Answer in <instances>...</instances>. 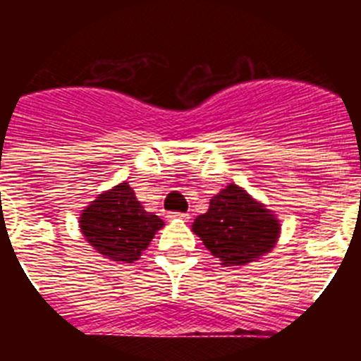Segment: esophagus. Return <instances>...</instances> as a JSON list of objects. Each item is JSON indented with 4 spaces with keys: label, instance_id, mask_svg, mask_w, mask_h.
Returning <instances> with one entry per match:
<instances>
[{
    "label": "esophagus",
    "instance_id": "34e87169",
    "mask_svg": "<svg viewBox=\"0 0 361 361\" xmlns=\"http://www.w3.org/2000/svg\"><path fill=\"white\" fill-rule=\"evenodd\" d=\"M170 219H180V220H188L190 219V215L188 213H170Z\"/></svg>",
    "mask_w": 361,
    "mask_h": 361
}]
</instances>
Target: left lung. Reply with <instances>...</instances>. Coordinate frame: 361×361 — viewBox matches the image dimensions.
<instances>
[{
    "label": "left lung",
    "instance_id": "left-lung-1",
    "mask_svg": "<svg viewBox=\"0 0 361 361\" xmlns=\"http://www.w3.org/2000/svg\"><path fill=\"white\" fill-rule=\"evenodd\" d=\"M280 229L275 213L237 184L213 195L208 212L191 224V231L226 267L247 266L271 253Z\"/></svg>",
    "mask_w": 361,
    "mask_h": 361
}]
</instances>
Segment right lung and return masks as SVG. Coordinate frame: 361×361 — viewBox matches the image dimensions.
Returning a JSON list of instances; mask_svg holds the SVG:
<instances>
[{
	"instance_id": "obj_1",
	"label": "right lung",
	"mask_w": 361,
	"mask_h": 361,
	"mask_svg": "<svg viewBox=\"0 0 361 361\" xmlns=\"http://www.w3.org/2000/svg\"><path fill=\"white\" fill-rule=\"evenodd\" d=\"M162 226L157 215L142 208L128 183L99 193L79 215L85 240L99 255L119 264L139 260Z\"/></svg>"
}]
</instances>
